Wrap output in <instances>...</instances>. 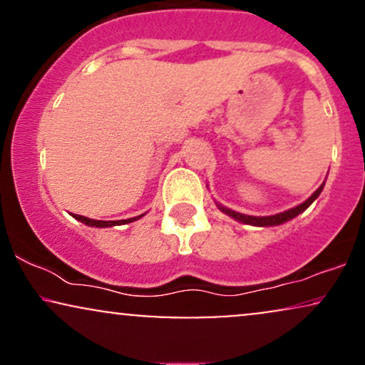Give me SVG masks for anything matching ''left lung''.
<instances>
[{"label":"left lung","mask_w":365,"mask_h":365,"mask_svg":"<svg viewBox=\"0 0 365 365\" xmlns=\"http://www.w3.org/2000/svg\"><path fill=\"white\" fill-rule=\"evenodd\" d=\"M322 187H324V183L317 188L314 194L309 197L307 200L302 204H299V206L288 209V211H283V212H278V215H273V216H249V215H242V212H237L233 211V209H228L225 206H221V204H217V207H220V211H223L225 215H228L230 217H233V220L240 221V223H245V225H252V226H276V225H283L287 223V221L293 220L295 216H299L300 212H304L305 209H307L311 204L314 202V200L319 197V194L322 192Z\"/></svg>","instance_id":"left-lung-1"}]
</instances>
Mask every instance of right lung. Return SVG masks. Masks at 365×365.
I'll use <instances>...</instances> for the list:
<instances>
[{
	"mask_svg": "<svg viewBox=\"0 0 365 365\" xmlns=\"http://www.w3.org/2000/svg\"><path fill=\"white\" fill-rule=\"evenodd\" d=\"M144 215L140 216H135V217H128V220H118V221H99V220H91V217H86V216H81V215H73L75 220L82 221L83 225L87 226H96V228H108V226H116V225H127V223H132V221L139 220Z\"/></svg>",
	"mask_w": 365,
	"mask_h": 365,
	"instance_id": "1",
	"label": "right lung"
}]
</instances>
